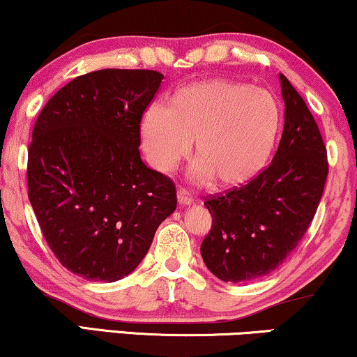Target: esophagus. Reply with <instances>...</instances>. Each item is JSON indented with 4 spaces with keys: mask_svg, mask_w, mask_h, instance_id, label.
Masks as SVG:
<instances>
[{
    "mask_svg": "<svg viewBox=\"0 0 357 357\" xmlns=\"http://www.w3.org/2000/svg\"><path fill=\"white\" fill-rule=\"evenodd\" d=\"M177 202H178L180 206L185 208V206H190V204L193 203V199L188 197V193L185 192V190H178V192H177Z\"/></svg>",
    "mask_w": 357,
    "mask_h": 357,
    "instance_id": "34e87169",
    "label": "esophagus"
}]
</instances>
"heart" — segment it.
Returning <instances> with one entry per match:
<instances>
[{
  "instance_id": "b5f03b06",
  "label": "heart",
  "mask_w": 357,
  "mask_h": 357,
  "mask_svg": "<svg viewBox=\"0 0 357 357\" xmlns=\"http://www.w3.org/2000/svg\"><path fill=\"white\" fill-rule=\"evenodd\" d=\"M281 126L280 102L270 91L231 79L198 81L180 89L172 105L154 102L141 119L149 164L172 174L195 141V183L234 188L265 167Z\"/></svg>"
}]
</instances>
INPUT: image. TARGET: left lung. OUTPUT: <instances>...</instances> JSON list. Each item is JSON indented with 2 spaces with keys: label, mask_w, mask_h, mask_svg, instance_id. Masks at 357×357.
<instances>
[{
  "label": "left lung",
  "mask_w": 357,
  "mask_h": 357,
  "mask_svg": "<svg viewBox=\"0 0 357 357\" xmlns=\"http://www.w3.org/2000/svg\"><path fill=\"white\" fill-rule=\"evenodd\" d=\"M284 128L271 164L250 182L211 197V231L202 243L204 265L226 282L270 275L314 219L328 175L326 148L310 110L280 75Z\"/></svg>",
  "instance_id": "8db88e82"
}]
</instances>
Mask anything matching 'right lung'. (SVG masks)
<instances>
[{"label":"right lung","instance_id":"obj_1","mask_svg":"<svg viewBox=\"0 0 357 357\" xmlns=\"http://www.w3.org/2000/svg\"><path fill=\"white\" fill-rule=\"evenodd\" d=\"M164 76L107 68L77 76L38 115L29 202L65 268L114 282L136 270L177 208L172 180L139 155V123Z\"/></svg>","mask_w":357,"mask_h":357}]
</instances>
